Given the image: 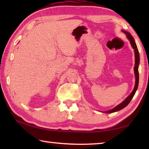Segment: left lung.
Returning a JSON list of instances; mask_svg holds the SVG:
<instances>
[{
    "instance_id": "left-lung-1",
    "label": "left lung",
    "mask_w": 149,
    "mask_h": 149,
    "mask_svg": "<svg viewBox=\"0 0 149 149\" xmlns=\"http://www.w3.org/2000/svg\"><path fill=\"white\" fill-rule=\"evenodd\" d=\"M124 33L126 34V36H127V39L130 40V43L132 45V46L133 47V49H134V52H135V64L134 66V72H135V87L133 89V91L132 92V93L128 96V97L126 98L125 100L120 104L119 105H118L117 107H116L115 108H113V109L108 110V111H106V113H112L114 112H116V111L122 110V108H125L126 106H127L129 103L130 102L131 100L132 99V98L134 96L135 93L136 92V91L138 87V85H139V71H138V68H139V50L137 49V47L136 45L135 42L134 41V39L132 37V35H131L130 33H128L125 31H122Z\"/></svg>"
}]
</instances>
